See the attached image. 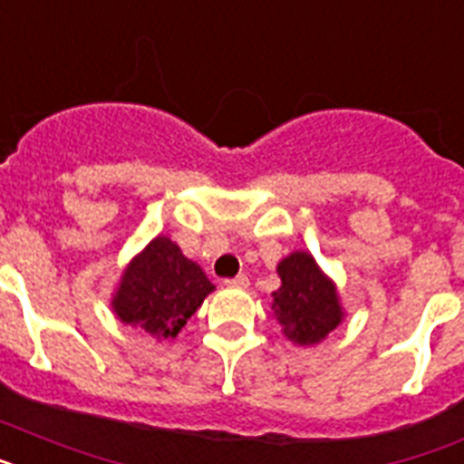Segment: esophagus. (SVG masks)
<instances>
[{"mask_svg": "<svg viewBox=\"0 0 464 464\" xmlns=\"http://www.w3.org/2000/svg\"><path fill=\"white\" fill-rule=\"evenodd\" d=\"M226 285H228V287H238V290H245V287L250 285V278L240 274V276H236V278L226 280Z\"/></svg>", "mask_w": 464, "mask_h": 464, "instance_id": "esophagus-1", "label": "esophagus"}]
</instances>
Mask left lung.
Here are the masks:
<instances>
[{"label":"left lung","instance_id":"1","mask_svg":"<svg viewBox=\"0 0 464 464\" xmlns=\"http://www.w3.org/2000/svg\"><path fill=\"white\" fill-rule=\"evenodd\" d=\"M280 287L271 295V311L292 344H321L344 321L340 292L314 255L295 250L276 266Z\"/></svg>","mask_w":464,"mask_h":464}]
</instances>
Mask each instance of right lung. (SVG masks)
Instances as JSON below:
<instances>
[{"label": "right lung", "instance_id": "obj_1", "mask_svg": "<svg viewBox=\"0 0 464 464\" xmlns=\"http://www.w3.org/2000/svg\"><path fill=\"white\" fill-rule=\"evenodd\" d=\"M214 285L167 236H155L124 266L111 309L120 323L153 340H172L202 306Z\"/></svg>", "mask_w": 464, "mask_h": 464}]
</instances>
